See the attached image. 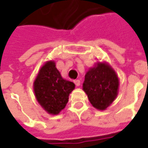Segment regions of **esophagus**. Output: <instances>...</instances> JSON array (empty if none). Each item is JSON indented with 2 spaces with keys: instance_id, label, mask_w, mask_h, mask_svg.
Listing matches in <instances>:
<instances>
[{
  "instance_id": "1",
  "label": "esophagus",
  "mask_w": 148,
  "mask_h": 148,
  "mask_svg": "<svg viewBox=\"0 0 148 148\" xmlns=\"http://www.w3.org/2000/svg\"><path fill=\"white\" fill-rule=\"evenodd\" d=\"M74 83H75V84H76V86L80 85V80H79V79H76V80L74 81Z\"/></svg>"
}]
</instances>
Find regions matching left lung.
I'll use <instances>...</instances> for the list:
<instances>
[{"label":"left lung","instance_id":"1","mask_svg":"<svg viewBox=\"0 0 148 148\" xmlns=\"http://www.w3.org/2000/svg\"><path fill=\"white\" fill-rule=\"evenodd\" d=\"M118 76L107 63H97L86 73L83 90L96 109L105 110L111 105L118 95Z\"/></svg>","mask_w":148,"mask_h":148}]
</instances>
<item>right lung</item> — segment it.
<instances>
[{
	"label": "right lung",
	"instance_id": "1",
	"mask_svg": "<svg viewBox=\"0 0 148 148\" xmlns=\"http://www.w3.org/2000/svg\"><path fill=\"white\" fill-rule=\"evenodd\" d=\"M74 83L63 79L54 61L47 62L40 69L33 83L36 98L49 114L57 115L65 108Z\"/></svg>",
	"mask_w": 148,
	"mask_h": 148
}]
</instances>
